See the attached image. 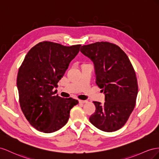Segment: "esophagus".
I'll list each match as a JSON object with an SVG mask.
<instances>
[{"label": "esophagus", "mask_w": 159, "mask_h": 159, "mask_svg": "<svg viewBox=\"0 0 159 159\" xmlns=\"http://www.w3.org/2000/svg\"><path fill=\"white\" fill-rule=\"evenodd\" d=\"M79 103H80V104H84V103H86V102H87V101H82V100H79Z\"/></svg>", "instance_id": "1"}]
</instances>
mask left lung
<instances>
[{
    "mask_svg": "<svg viewBox=\"0 0 159 159\" xmlns=\"http://www.w3.org/2000/svg\"><path fill=\"white\" fill-rule=\"evenodd\" d=\"M80 52L93 62L96 83L105 94V103L93 102L96 111L90 122L105 132L119 130L133 112L138 94L132 64L119 47L108 42L84 45Z\"/></svg>",
    "mask_w": 159,
    "mask_h": 159,
    "instance_id": "1",
    "label": "left lung"
}]
</instances>
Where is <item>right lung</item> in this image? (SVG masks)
Returning a JSON list of instances; mask_svg holds the SVG:
<instances>
[{
	"mask_svg": "<svg viewBox=\"0 0 159 159\" xmlns=\"http://www.w3.org/2000/svg\"><path fill=\"white\" fill-rule=\"evenodd\" d=\"M80 46L40 43L22 63L16 80L20 108L30 124L40 132L51 133L61 129L69 119L71 108L79 103L76 99L58 97L53 89Z\"/></svg>",
	"mask_w": 159,
	"mask_h": 159,
	"instance_id": "1",
	"label": "right lung"
}]
</instances>
